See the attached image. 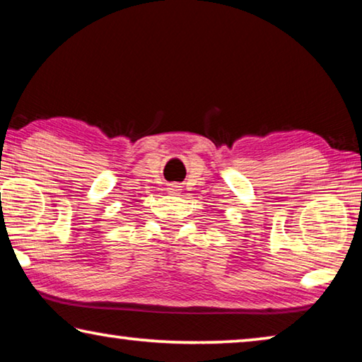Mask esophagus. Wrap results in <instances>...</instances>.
Returning a JSON list of instances; mask_svg holds the SVG:
<instances>
[{
  "label": "esophagus",
  "mask_w": 362,
  "mask_h": 362,
  "mask_svg": "<svg viewBox=\"0 0 362 362\" xmlns=\"http://www.w3.org/2000/svg\"><path fill=\"white\" fill-rule=\"evenodd\" d=\"M168 189H169V193H177V192H179V189H180V187L175 185V183H170Z\"/></svg>",
  "instance_id": "1"
}]
</instances>
